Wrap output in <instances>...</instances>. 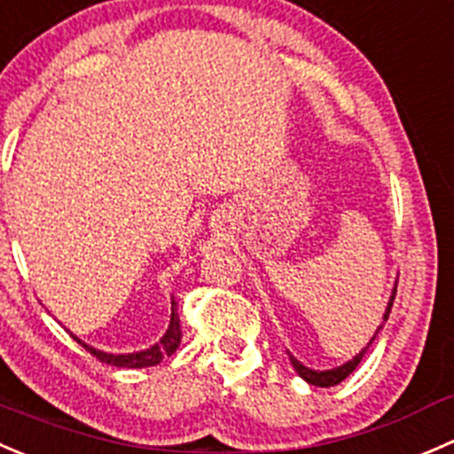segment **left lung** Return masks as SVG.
<instances>
[{
    "label": "left lung",
    "instance_id": "left-lung-1",
    "mask_svg": "<svg viewBox=\"0 0 454 454\" xmlns=\"http://www.w3.org/2000/svg\"><path fill=\"white\" fill-rule=\"evenodd\" d=\"M395 294H397V285H395V289H393V295H390V300H388V307H386V313H384V322L388 320V313H390V307H393ZM381 326H384V325H380V326H378V333H380V329H381ZM378 333H375L373 338H371V342L366 344V347L362 348V351L357 353V356L353 357L351 362H347V364L338 366V369H331V371H313V369H307V366H304V364H300V362L295 360L294 356H289V357H291V364H294L295 373H298L300 378H302L304 381H309V384H313V386H322V388H329V386H335V384H340V381H342V380H347L348 375H351L353 371L357 369V364H360V362H362V357H364V353L369 351V347H371V344H373V340L378 338Z\"/></svg>",
    "mask_w": 454,
    "mask_h": 454
}]
</instances>
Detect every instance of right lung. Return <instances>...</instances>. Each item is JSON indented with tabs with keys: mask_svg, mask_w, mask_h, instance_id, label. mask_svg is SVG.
<instances>
[{
	"mask_svg": "<svg viewBox=\"0 0 454 454\" xmlns=\"http://www.w3.org/2000/svg\"><path fill=\"white\" fill-rule=\"evenodd\" d=\"M74 340L85 348V351L90 353V356L97 357L98 362H106V364L121 366V369H145V366H156L159 362H163L165 357L172 356V353L178 348V344H181V320H178L176 302L172 300V320H169V326H168V331H165V335L154 344V347L145 348V351L114 356V353L97 351V348H92V347H88V344L81 342L79 338H74Z\"/></svg>",
	"mask_w": 454,
	"mask_h": 454,
	"instance_id": "right-lung-1",
	"label": "right lung"
}]
</instances>
